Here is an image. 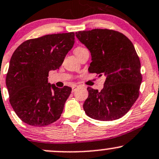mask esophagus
<instances>
[{"instance_id":"obj_1","label":"esophagus","mask_w":159,"mask_h":159,"mask_svg":"<svg viewBox=\"0 0 159 159\" xmlns=\"http://www.w3.org/2000/svg\"><path fill=\"white\" fill-rule=\"evenodd\" d=\"M76 88H78V85H73V86L71 87V90H72V92H74Z\"/></svg>"}]
</instances>
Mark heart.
I'll return each instance as SVG.
<instances>
[{
	"label": "heart",
	"mask_w": 159,
	"mask_h": 159,
	"mask_svg": "<svg viewBox=\"0 0 159 159\" xmlns=\"http://www.w3.org/2000/svg\"><path fill=\"white\" fill-rule=\"evenodd\" d=\"M84 50H86V49L84 48H81V47H78V48L75 49V55H78V53H80L81 52L84 51Z\"/></svg>",
	"instance_id": "obj_1"
}]
</instances>
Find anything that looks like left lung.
<instances>
[{"mask_svg": "<svg viewBox=\"0 0 159 159\" xmlns=\"http://www.w3.org/2000/svg\"><path fill=\"white\" fill-rule=\"evenodd\" d=\"M75 34L91 54L89 72L106 78L101 91L88 88L84 110L99 121L121 118L138 98L142 82L140 62L134 44L125 34L109 29L78 31Z\"/></svg>", "mask_w": 159, "mask_h": 159, "instance_id": "1", "label": "left lung"}]
</instances>
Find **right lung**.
<instances>
[{
  "instance_id": "add662e5",
  "label": "right lung",
  "mask_w": 159,
  "mask_h": 159,
  "mask_svg": "<svg viewBox=\"0 0 159 159\" xmlns=\"http://www.w3.org/2000/svg\"><path fill=\"white\" fill-rule=\"evenodd\" d=\"M75 43L74 32L48 34L20 44L12 55L6 85L10 102L22 121L42 127L58 120L71 88L48 83Z\"/></svg>"
}]
</instances>
